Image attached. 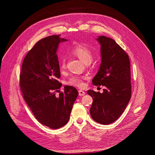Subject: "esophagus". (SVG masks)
<instances>
[{
    "label": "esophagus",
    "mask_w": 155,
    "mask_h": 155,
    "mask_svg": "<svg viewBox=\"0 0 155 155\" xmlns=\"http://www.w3.org/2000/svg\"><path fill=\"white\" fill-rule=\"evenodd\" d=\"M78 95H79L80 96H84V95H85V92L84 91H82V90H80V91H78Z\"/></svg>",
    "instance_id": "1"
}]
</instances>
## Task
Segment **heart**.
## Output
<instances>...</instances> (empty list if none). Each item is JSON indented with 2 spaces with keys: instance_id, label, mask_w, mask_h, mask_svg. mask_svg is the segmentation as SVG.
Segmentation results:
<instances>
[{
  "instance_id": "1",
  "label": "heart",
  "mask_w": 155,
  "mask_h": 155,
  "mask_svg": "<svg viewBox=\"0 0 155 155\" xmlns=\"http://www.w3.org/2000/svg\"><path fill=\"white\" fill-rule=\"evenodd\" d=\"M71 53L76 56L77 57L82 61L84 63L88 64L90 63L93 59V54L91 49L84 45H77L73 46ZM60 68L61 70H63L66 66V59L64 57H61L59 60ZM85 77L73 76L68 80V84L73 86H77L79 87H82L84 85V80Z\"/></svg>"
}]
</instances>
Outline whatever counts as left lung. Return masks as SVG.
<instances>
[{
    "label": "left lung",
    "mask_w": 155,
    "mask_h": 155,
    "mask_svg": "<svg viewBox=\"0 0 155 155\" xmlns=\"http://www.w3.org/2000/svg\"><path fill=\"white\" fill-rule=\"evenodd\" d=\"M96 39L101 45V64L92 84L105 88L102 93L87 91L93 99L90 113L97 123L108 125L121 116L131 99L130 62L128 55L114 40L104 36Z\"/></svg>",
    "instance_id": "left-lung-1"
}]
</instances>
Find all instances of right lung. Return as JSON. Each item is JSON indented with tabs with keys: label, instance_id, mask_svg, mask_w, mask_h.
Returning a JSON list of instances; mask_svg holds the SVG:
<instances>
[{
	"label": "right lung",
	"instance_id": "obj_1",
	"mask_svg": "<svg viewBox=\"0 0 155 155\" xmlns=\"http://www.w3.org/2000/svg\"><path fill=\"white\" fill-rule=\"evenodd\" d=\"M68 41L60 35L39 40L23 60L20 87L23 97L36 119L54 129L64 126L70 119L73 105L78 92L72 86H64V92L56 97L61 84L56 54L58 45Z\"/></svg>",
	"mask_w": 155,
	"mask_h": 155
}]
</instances>
